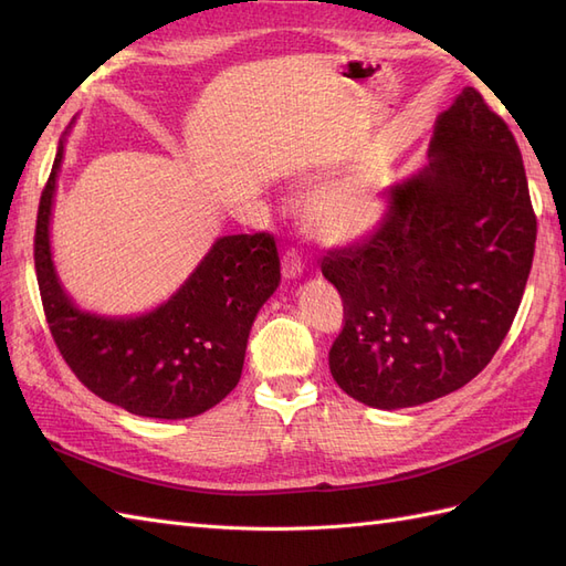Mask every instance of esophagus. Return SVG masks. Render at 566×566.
Masks as SVG:
<instances>
[{"mask_svg":"<svg viewBox=\"0 0 566 566\" xmlns=\"http://www.w3.org/2000/svg\"><path fill=\"white\" fill-rule=\"evenodd\" d=\"M302 271H304V262H302V256H300V252L297 250H285V254H283V276L290 281V279H297V276H302Z\"/></svg>","mask_w":566,"mask_h":566,"instance_id":"34e87169","label":"esophagus"}]
</instances>
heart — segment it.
Segmentation results:
<instances>
[{"label": "heart", "mask_w": 566, "mask_h": 566, "mask_svg": "<svg viewBox=\"0 0 566 566\" xmlns=\"http://www.w3.org/2000/svg\"><path fill=\"white\" fill-rule=\"evenodd\" d=\"M378 202L364 179L323 186L306 202V224L328 243H349L375 227Z\"/></svg>", "instance_id": "obj_1"}]
</instances>
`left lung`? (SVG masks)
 <instances>
[{
  "instance_id": "8db88e82",
  "label": "left lung",
  "mask_w": 566,
  "mask_h": 566,
  "mask_svg": "<svg viewBox=\"0 0 566 566\" xmlns=\"http://www.w3.org/2000/svg\"><path fill=\"white\" fill-rule=\"evenodd\" d=\"M382 196L378 229L321 271L345 304L328 354L335 382L391 410L489 366L520 310L536 214L515 136L474 87L439 115L430 165Z\"/></svg>"
}]
</instances>
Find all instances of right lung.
Segmentation results:
<instances>
[{
    "label": "right lung",
    "mask_w": 566,
    "mask_h": 566,
    "mask_svg": "<svg viewBox=\"0 0 566 566\" xmlns=\"http://www.w3.org/2000/svg\"><path fill=\"white\" fill-rule=\"evenodd\" d=\"M61 160L63 144L40 198L35 271L49 331L67 368L98 399L134 416L205 413L241 380L252 321L281 281L276 241L266 231L219 238L179 293L146 316L84 314L63 293L49 252Z\"/></svg>",
    "instance_id": "1"
}]
</instances>
